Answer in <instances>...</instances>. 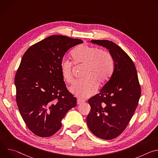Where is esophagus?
I'll return each instance as SVG.
<instances>
[{
    "label": "esophagus",
    "mask_w": 158,
    "mask_h": 158,
    "mask_svg": "<svg viewBox=\"0 0 158 158\" xmlns=\"http://www.w3.org/2000/svg\"><path fill=\"white\" fill-rule=\"evenodd\" d=\"M84 101L83 100L79 99V98H78V99H77V104L78 105L81 104H82V103H84Z\"/></svg>",
    "instance_id": "esophagus-1"
}]
</instances>
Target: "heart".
<instances>
[{
	"label": "heart",
	"instance_id": "1",
	"mask_svg": "<svg viewBox=\"0 0 158 158\" xmlns=\"http://www.w3.org/2000/svg\"><path fill=\"white\" fill-rule=\"evenodd\" d=\"M72 62L76 67H84L82 77L71 87V92L81 98L94 94L98 84L104 85L114 71V60L111 55L98 48L81 44L71 53ZM73 63L63 58L59 65V70L63 79L71 84L74 80Z\"/></svg>",
	"mask_w": 158,
	"mask_h": 158
}]
</instances>
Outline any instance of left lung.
Masks as SVG:
<instances>
[{
  "mask_svg": "<svg viewBox=\"0 0 158 158\" xmlns=\"http://www.w3.org/2000/svg\"><path fill=\"white\" fill-rule=\"evenodd\" d=\"M91 42L109 51L114 67L100 93L88 100L91 110L87 124L96 136L112 139L119 136L131 119L141 96V87L134 62L119 46L107 40Z\"/></svg>",
  "mask_w": 158,
  "mask_h": 158,
  "instance_id": "1",
  "label": "left lung"
}]
</instances>
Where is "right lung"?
I'll list each match as a JSON object with an SVG mask.
<instances>
[{
  "label": "right lung",
  "instance_id": "add662e5",
  "mask_svg": "<svg viewBox=\"0 0 158 158\" xmlns=\"http://www.w3.org/2000/svg\"><path fill=\"white\" fill-rule=\"evenodd\" d=\"M83 41L53 35L34 44L22 58L15 76L16 102L27 127L49 137L62 126L76 98L66 88L59 65L65 52Z\"/></svg>",
  "mask_w": 158,
  "mask_h": 158
}]
</instances>
